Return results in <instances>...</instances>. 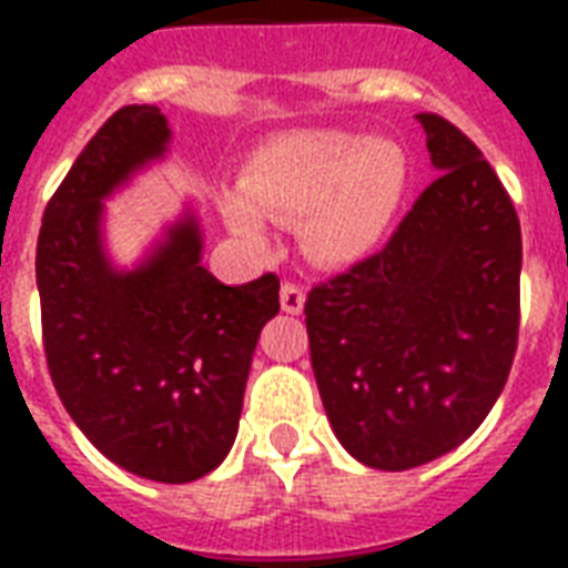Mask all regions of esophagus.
<instances>
[{"mask_svg":"<svg viewBox=\"0 0 568 568\" xmlns=\"http://www.w3.org/2000/svg\"><path fill=\"white\" fill-rule=\"evenodd\" d=\"M280 301H283V310L297 315L303 310V292L294 283H285L283 292H280Z\"/></svg>","mask_w":568,"mask_h":568,"instance_id":"esophagus-1","label":"esophagus"}]
</instances>
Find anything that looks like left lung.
I'll list each match as a JSON object with an SVG mask.
<instances>
[{
    "label": "left lung",
    "instance_id": "left-lung-1",
    "mask_svg": "<svg viewBox=\"0 0 568 568\" xmlns=\"http://www.w3.org/2000/svg\"><path fill=\"white\" fill-rule=\"evenodd\" d=\"M168 144L155 105L114 111L47 203L34 267L43 354L70 418L132 475L191 484L235 442L253 347L280 312V276L214 280L191 214L144 265H111L102 200Z\"/></svg>",
    "mask_w": 568,
    "mask_h": 568
}]
</instances>
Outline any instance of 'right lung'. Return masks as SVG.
Here are the masks:
<instances>
[{
    "instance_id": "1",
    "label": "right lung",
    "mask_w": 568,
    "mask_h": 568,
    "mask_svg": "<svg viewBox=\"0 0 568 568\" xmlns=\"http://www.w3.org/2000/svg\"><path fill=\"white\" fill-rule=\"evenodd\" d=\"M436 180L377 253L312 285V372L338 442L404 471L448 454L501 395L519 342L521 230L480 150L427 123Z\"/></svg>"
}]
</instances>
